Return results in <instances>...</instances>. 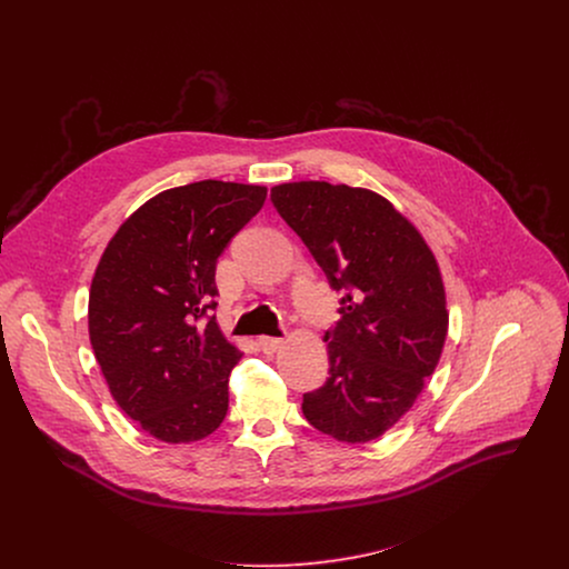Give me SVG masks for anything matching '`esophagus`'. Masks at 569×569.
I'll list each match as a JSON object with an SVG mask.
<instances>
[{
  "instance_id": "34e87169",
  "label": "esophagus",
  "mask_w": 569,
  "mask_h": 569,
  "mask_svg": "<svg viewBox=\"0 0 569 569\" xmlns=\"http://www.w3.org/2000/svg\"><path fill=\"white\" fill-rule=\"evenodd\" d=\"M258 343H260V348H262V352L264 355H273V352H278L280 348H284V343H287V339L284 337H260L258 339Z\"/></svg>"
}]
</instances>
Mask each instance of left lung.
Wrapping results in <instances>:
<instances>
[{
  "label": "left lung",
  "mask_w": 569,
  "mask_h": 569,
  "mask_svg": "<svg viewBox=\"0 0 569 569\" xmlns=\"http://www.w3.org/2000/svg\"><path fill=\"white\" fill-rule=\"evenodd\" d=\"M271 201L343 293L341 320L326 332L328 379L302 411L339 442H370L411 409L440 361L449 313L438 260L375 190L289 181Z\"/></svg>",
  "instance_id": "8db88e82"
}]
</instances>
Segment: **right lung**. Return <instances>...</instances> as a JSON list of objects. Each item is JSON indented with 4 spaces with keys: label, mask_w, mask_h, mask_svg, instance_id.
<instances>
[{
    "label": "right lung",
    "mask_w": 569,
    "mask_h": 569,
    "mask_svg": "<svg viewBox=\"0 0 569 569\" xmlns=\"http://www.w3.org/2000/svg\"><path fill=\"white\" fill-rule=\"evenodd\" d=\"M264 186L203 179L142 203L104 247L89 289V341L120 409L181 445L219 429L243 352L214 318L217 258L262 208Z\"/></svg>",
    "instance_id": "obj_1"
}]
</instances>
